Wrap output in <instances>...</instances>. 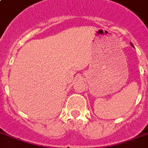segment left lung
Segmentation results:
<instances>
[{"label":"left lung","mask_w":148,"mask_h":148,"mask_svg":"<svg viewBox=\"0 0 148 148\" xmlns=\"http://www.w3.org/2000/svg\"><path fill=\"white\" fill-rule=\"evenodd\" d=\"M131 46H132V47H134V45H133V44H132V43H131Z\"/></svg>","instance_id":"8db88e82"}]
</instances>
